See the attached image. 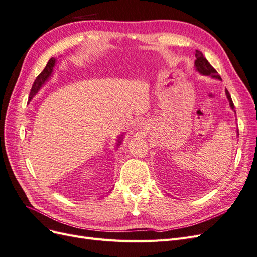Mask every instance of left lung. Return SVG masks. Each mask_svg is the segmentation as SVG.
Listing matches in <instances>:
<instances>
[{
  "label": "left lung",
  "instance_id": "obj_1",
  "mask_svg": "<svg viewBox=\"0 0 257 257\" xmlns=\"http://www.w3.org/2000/svg\"><path fill=\"white\" fill-rule=\"evenodd\" d=\"M195 57H196V60H195L196 71H198L201 75L211 76L212 78H216V79L222 80V79H221V76H220L219 74H217V72L212 67V65L209 63L208 60L204 57V54L201 53L199 50H196ZM225 93H226V96H227V98H228V102H229L230 108H231L232 110H234V109H235V106H234V103H232V100H231L229 92H228L227 90H225ZM237 133H238V135H239V131H237Z\"/></svg>",
  "mask_w": 257,
  "mask_h": 257
}]
</instances>
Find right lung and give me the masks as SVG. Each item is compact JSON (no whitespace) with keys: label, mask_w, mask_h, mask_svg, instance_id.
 I'll use <instances>...</instances> for the list:
<instances>
[{"label":"right lung","mask_w":257,"mask_h":257,"mask_svg":"<svg viewBox=\"0 0 257 257\" xmlns=\"http://www.w3.org/2000/svg\"><path fill=\"white\" fill-rule=\"evenodd\" d=\"M54 64H56V59L51 58V59L48 61L47 65H46V67L44 68V71L36 77V79H35V81H34V83H33V85H32V89H31V92H30L29 102L34 97V95L36 94V93H37L38 91H40V89L43 87V84H45V82L49 79V77H50L51 74H52ZM122 136H123V135H121L120 137L122 138ZM121 141H122V139L119 138V141H118L119 144H118V145H120Z\"/></svg>","instance_id":"obj_1"}]
</instances>
